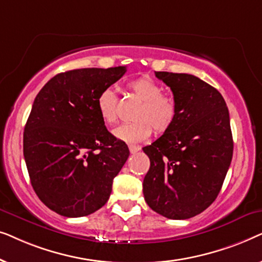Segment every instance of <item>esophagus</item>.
<instances>
[{
    "instance_id": "esophagus-1",
    "label": "esophagus",
    "mask_w": 262,
    "mask_h": 262,
    "mask_svg": "<svg viewBox=\"0 0 262 262\" xmlns=\"http://www.w3.org/2000/svg\"><path fill=\"white\" fill-rule=\"evenodd\" d=\"M128 149H130V152L131 154H136V152H138L139 150H141V148H139L138 145H134V144L128 145Z\"/></svg>"
}]
</instances>
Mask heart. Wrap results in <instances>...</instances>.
Here are the masks:
<instances>
[{
    "mask_svg": "<svg viewBox=\"0 0 262 262\" xmlns=\"http://www.w3.org/2000/svg\"><path fill=\"white\" fill-rule=\"evenodd\" d=\"M127 89L141 103L130 124L120 125L113 131L114 137L128 144L144 142L152 135L164 134L177 119L178 107L171 96L163 94V87L150 76H141L127 83ZM96 110L106 125L118 120V96L112 88H105L96 98Z\"/></svg>",
    "mask_w": 262,
    "mask_h": 262,
    "instance_id": "heart-1",
    "label": "heart"
}]
</instances>
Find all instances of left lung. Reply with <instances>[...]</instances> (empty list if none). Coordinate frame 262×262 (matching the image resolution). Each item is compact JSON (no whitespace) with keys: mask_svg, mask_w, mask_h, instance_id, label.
<instances>
[{"mask_svg":"<svg viewBox=\"0 0 262 262\" xmlns=\"http://www.w3.org/2000/svg\"><path fill=\"white\" fill-rule=\"evenodd\" d=\"M178 107L173 126L143 151L150 168L143 181L146 204L170 220H187L217 198L231 163L229 111L216 88L189 74L155 71Z\"/></svg>","mask_w":262,"mask_h":262,"instance_id":"8db88e82","label":"left lung"}]
</instances>
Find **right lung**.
<instances>
[{"mask_svg": "<svg viewBox=\"0 0 262 262\" xmlns=\"http://www.w3.org/2000/svg\"><path fill=\"white\" fill-rule=\"evenodd\" d=\"M125 73L126 67L69 70L35 96L24 132L25 162L38 198L60 216H88L105 205L130 155L96 110L100 92Z\"/></svg>", "mask_w": 262, "mask_h": 262, "instance_id": "add662e5", "label": "right lung"}]
</instances>
